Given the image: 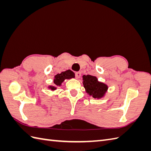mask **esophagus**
<instances>
[{"mask_svg": "<svg viewBox=\"0 0 151 151\" xmlns=\"http://www.w3.org/2000/svg\"><path fill=\"white\" fill-rule=\"evenodd\" d=\"M75 76H76V78L77 79H79L80 77L81 76V71H78V72H76L75 73Z\"/></svg>", "mask_w": 151, "mask_h": 151, "instance_id": "esophagus-1", "label": "esophagus"}]
</instances>
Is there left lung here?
I'll use <instances>...</instances> for the list:
<instances>
[{"label": "left lung", "mask_w": 151, "mask_h": 151, "mask_svg": "<svg viewBox=\"0 0 151 151\" xmlns=\"http://www.w3.org/2000/svg\"><path fill=\"white\" fill-rule=\"evenodd\" d=\"M82 83L86 93L94 99L103 98L107 92L108 87L103 82H99L96 76L83 75Z\"/></svg>", "instance_id": "1"}]
</instances>
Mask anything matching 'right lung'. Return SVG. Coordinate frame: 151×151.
<instances>
[{"label": "right lung", "instance_id": "right-lung-1", "mask_svg": "<svg viewBox=\"0 0 151 151\" xmlns=\"http://www.w3.org/2000/svg\"><path fill=\"white\" fill-rule=\"evenodd\" d=\"M75 77V73L69 69L65 70V71L62 72L60 74H57L56 75L54 76L53 81L54 86H49L48 88L50 89L51 91H55L57 89V87H58V86L60 87V86H62V84L65 80H69Z\"/></svg>", "mask_w": 151, "mask_h": 151}]
</instances>
